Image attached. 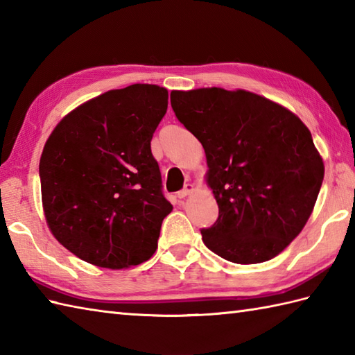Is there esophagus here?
<instances>
[{"instance_id":"obj_1","label":"esophagus","mask_w":355,"mask_h":355,"mask_svg":"<svg viewBox=\"0 0 355 355\" xmlns=\"http://www.w3.org/2000/svg\"><path fill=\"white\" fill-rule=\"evenodd\" d=\"M192 191H193V184L187 183V184H184V187H183L182 191L177 192V197H178V198H186L187 195H189Z\"/></svg>"}]
</instances>
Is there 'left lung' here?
<instances>
[{
	"instance_id": "obj_1",
	"label": "left lung",
	"mask_w": 355,
	"mask_h": 355,
	"mask_svg": "<svg viewBox=\"0 0 355 355\" xmlns=\"http://www.w3.org/2000/svg\"><path fill=\"white\" fill-rule=\"evenodd\" d=\"M177 119L207 158L218 220L202 243L236 263L266 262L302 232L323 182L311 132L291 111L244 89L172 92Z\"/></svg>"
}]
</instances>
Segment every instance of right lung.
I'll list each match as a JSON object with an SVG mask.
<instances>
[{"label": "right lung", "mask_w": 355, "mask_h": 355, "mask_svg": "<svg viewBox=\"0 0 355 355\" xmlns=\"http://www.w3.org/2000/svg\"><path fill=\"white\" fill-rule=\"evenodd\" d=\"M168 110V89H111L67 114L45 143L42 207L67 250L103 268L148 261L172 205L150 140Z\"/></svg>", "instance_id": "1"}]
</instances>
